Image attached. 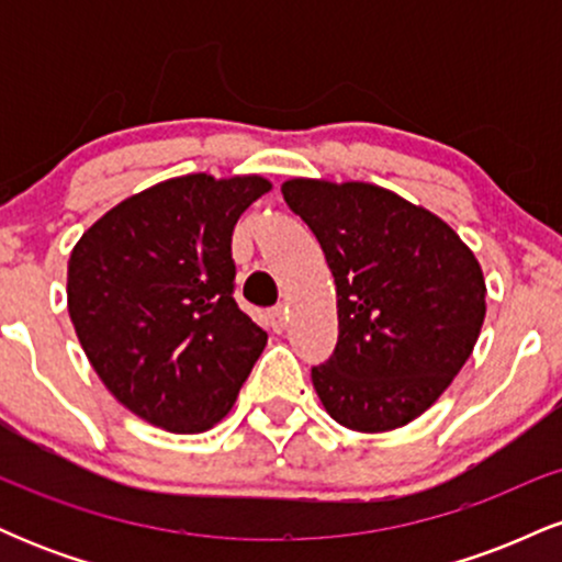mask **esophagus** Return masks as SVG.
<instances>
[{
  "label": "esophagus",
  "mask_w": 562,
  "mask_h": 562,
  "mask_svg": "<svg viewBox=\"0 0 562 562\" xmlns=\"http://www.w3.org/2000/svg\"><path fill=\"white\" fill-rule=\"evenodd\" d=\"M269 325H272L274 333H282L288 327V312L282 306H274L272 312H269Z\"/></svg>",
  "instance_id": "obj_1"
}]
</instances>
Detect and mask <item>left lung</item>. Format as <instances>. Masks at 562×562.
<instances>
[{"label": "left lung", "instance_id": "left-lung-1", "mask_svg": "<svg viewBox=\"0 0 562 562\" xmlns=\"http://www.w3.org/2000/svg\"><path fill=\"white\" fill-rule=\"evenodd\" d=\"M282 195L335 277L338 344L312 383L327 415L359 434L420 417L473 353L486 280L443 218L367 182L288 179Z\"/></svg>", "mask_w": 562, "mask_h": 562}]
</instances>
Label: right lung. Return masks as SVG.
I'll return each mask as SVG.
<instances>
[{"instance_id": "add662e5", "label": "right lung", "mask_w": 562, "mask_h": 562, "mask_svg": "<svg viewBox=\"0 0 562 562\" xmlns=\"http://www.w3.org/2000/svg\"><path fill=\"white\" fill-rule=\"evenodd\" d=\"M263 177L187 173L121 200L68 261V314L105 389L145 423L203 434L267 346L240 312L232 232Z\"/></svg>"}]
</instances>
